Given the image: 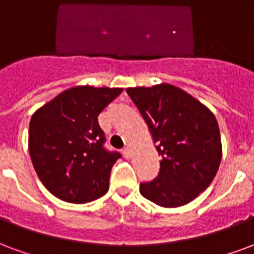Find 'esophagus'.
Segmentation results:
<instances>
[{"label": "esophagus", "mask_w": 254, "mask_h": 254, "mask_svg": "<svg viewBox=\"0 0 254 254\" xmlns=\"http://www.w3.org/2000/svg\"><path fill=\"white\" fill-rule=\"evenodd\" d=\"M123 155H125L126 158H129V157H131V149H129L128 146H126L125 149H123Z\"/></svg>", "instance_id": "1"}]
</instances>
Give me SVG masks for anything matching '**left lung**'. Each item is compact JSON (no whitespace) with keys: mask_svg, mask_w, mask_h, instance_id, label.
I'll use <instances>...</instances> for the list:
<instances>
[{"mask_svg":"<svg viewBox=\"0 0 254 254\" xmlns=\"http://www.w3.org/2000/svg\"><path fill=\"white\" fill-rule=\"evenodd\" d=\"M162 157L160 173L142 183L140 195L161 207L188 204L210 186L219 169V126L210 109L175 85L127 88Z\"/></svg>","mask_w":254,"mask_h":254,"instance_id":"8db88e82","label":"left lung"}]
</instances>
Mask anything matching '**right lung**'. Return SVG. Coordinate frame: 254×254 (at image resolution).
<instances>
[{"mask_svg":"<svg viewBox=\"0 0 254 254\" xmlns=\"http://www.w3.org/2000/svg\"><path fill=\"white\" fill-rule=\"evenodd\" d=\"M123 92L122 88L74 86L32 115L28 149L43 186L58 199L82 204L109 188L119 153L104 149L97 116Z\"/></svg>","mask_w":254,"mask_h":254,"instance_id":"obj_1","label":"right lung"}]
</instances>
